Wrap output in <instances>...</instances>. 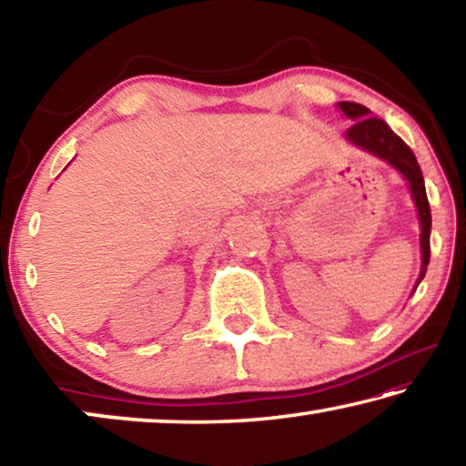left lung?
Returning <instances> with one entry per match:
<instances>
[{
  "label": "left lung",
  "mask_w": 466,
  "mask_h": 466,
  "mask_svg": "<svg viewBox=\"0 0 466 466\" xmlns=\"http://www.w3.org/2000/svg\"><path fill=\"white\" fill-rule=\"evenodd\" d=\"M339 108L343 110L345 116H350L356 123L347 129V139L358 147L366 149V152H372L374 156L382 157L389 164H392L400 175L407 178L409 187H411L413 199L417 205V211H420V222H421V275L417 279V286L423 279L425 269L430 265V232H431V211H430V201L428 195H425V185H423V175L420 164H417V157L411 152L403 139H400L397 133H394L389 125L378 116H370V108L364 105H358V102H339Z\"/></svg>",
  "instance_id": "1"
}]
</instances>
